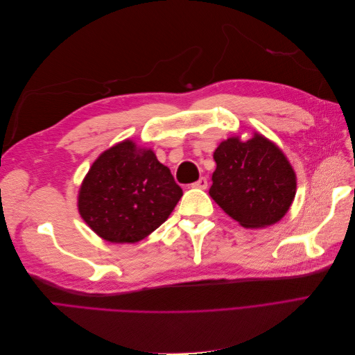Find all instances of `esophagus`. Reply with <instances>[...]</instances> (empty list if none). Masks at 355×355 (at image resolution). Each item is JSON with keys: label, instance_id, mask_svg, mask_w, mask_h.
<instances>
[{"label": "esophagus", "instance_id": "34e87169", "mask_svg": "<svg viewBox=\"0 0 355 355\" xmlns=\"http://www.w3.org/2000/svg\"><path fill=\"white\" fill-rule=\"evenodd\" d=\"M207 184H209V182H207L206 178H200V179L196 182V184H192V187H194V188H200V189H206V188H207Z\"/></svg>", "mask_w": 355, "mask_h": 355}]
</instances>
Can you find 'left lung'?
<instances>
[{
  "label": "left lung",
  "mask_w": 355,
  "mask_h": 355,
  "mask_svg": "<svg viewBox=\"0 0 355 355\" xmlns=\"http://www.w3.org/2000/svg\"><path fill=\"white\" fill-rule=\"evenodd\" d=\"M213 158L216 170L209 194L241 227H270L288 211L296 194L295 170L265 136L254 133L249 141L228 137Z\"/></svg>",
  "instance_id": "1"
}]
</instances>
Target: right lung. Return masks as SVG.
Listing matches in <instances>:
<instances>
[{
  "mask_svg": "<svg viewBox=\"0 0 355 355\" xmlns=\"http://www.w3.org/2000/svg\"><path fill=\"white\" fill-rule=\"evenodd\" d=\"M182 197L168 167L130 139L103 151L78 191L84 222L111 243H137L164 223Z\"/></svg>",
  "mask_w": 355,
  "mask_h": 355,
  "instance_id": "add662e5",
  "label": "right lung"
}]
</instances>
